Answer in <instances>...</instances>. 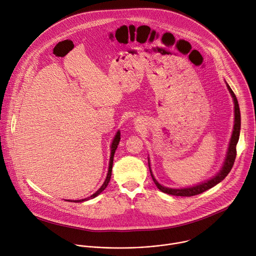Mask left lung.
I'll list each match as a JSON object with an SVG mask.
<instances>
[{"label":"left lung","instance_id":"obj_1","mask_svg":"<svg viewBox=\"0 0 256 256\" xmlns=\"http://www.w3.org/2000/svg\"><path fill=\"white\" fill-rule=\"evenodd\" d=\"M228 90L230 91L233 100H234V105H235V124H234V130H233V134L231 136V140L229 144V148H228V152H227V156L224 162V165L221 169V171L218 172L214 177H212V179L204 182V184H200L198 186H192V188H164L162 186H160L157 180L154 178L151 168H150V163H149V168H150V172H151V176L155 182L156 186L163 192L164 194H168L171 196H194L196 194H200L212 188H214V186H216L218 182H221L231 171L234 162H235V158L237 155V151H236V146L237 142L239 140V136H240V126H241V118H240V109H239V104L236 98V95L234 94V92L232 91V89L230 88V86L227 84Z\"/></svg>","mask_w":256,"mask_h":256}]
</instances>
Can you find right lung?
I'll return each instance as SVG.
<instances>
[{
    "label": "right lung",
    "mask_w": 256,
    "mask_h": 256,
    "mask_svg": "<svg viewBox=\"0 0 256 256\" xmlns=\"http://www.w3.org/2000/svg\"><path fill=\"white\" fill-rule=\"evenodd\" d=\"M120 132H118V134H116V136H114V142H112V155H110V161H109V168H108V173H107V176H106V179H105V181H104V184H102V186L94 194H92L90 198H85V200H70V202H84V200H90V198H94L95 196H97L98 194H100L105 188H106V186H108V184H109V180H110V177H112V164H114V153H116V148H118V144H120ZM70 202V200H68Z\"/></svg>",
    "instance_id": "add662e5"
}]
</instances>
